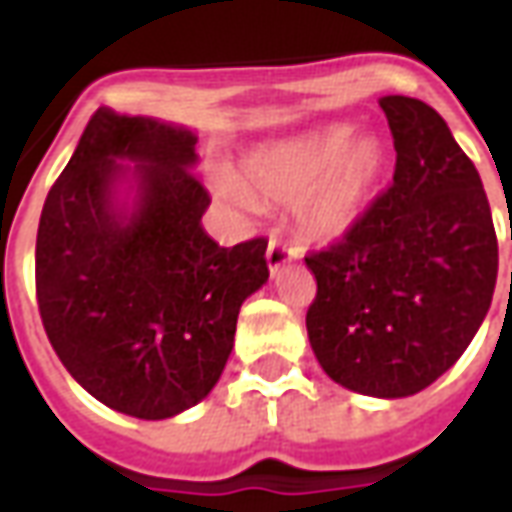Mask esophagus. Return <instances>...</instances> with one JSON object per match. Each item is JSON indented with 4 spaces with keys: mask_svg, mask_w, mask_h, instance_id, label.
Wrapping results in <instances>:
<instances>
[{
    "mask_svg": "<svg viewBox=\"0 0 512 512\" xmlns=\"http://www.w3.org/2000/svg\"><path fill=\"white\" fill-rule=\"evenodd\" d=\"M298 246L295 244H287V241H279V238H271L268 241V249H266V263H268V271L271 274H279L285 263H293L298 260Z\"/></svg>",
    "mask_w": 512,
    "mask_h": 512,
    "instance_id": "esophagus-1",
    "label": "esophagus"
}]
</instances>
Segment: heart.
Here are the masks:
<instances>
[{
	"instance_id": "b5f03b06",
	"label": "heart",
	"mask_w": 512,
	"mask_h": 512,
	"mask_svg": "<svg viewBox=\"0 0 512 512\" xmlns=\"http://www.w3.org/2000/svg\"><path fill=\"white\" fill-rule=\"evenodd\" d=\"M382 173V149L358 138L350 124H331L301 138L279 140L252 151L241 176L249 195L298 200V217L309 236L336 238L361 217ZM227 195L236 187L222 184Z\"/></svg>"
}]
</instances>
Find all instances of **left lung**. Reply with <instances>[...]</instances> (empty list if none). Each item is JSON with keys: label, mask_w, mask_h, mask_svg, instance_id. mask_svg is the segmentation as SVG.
I'll return each instance as SVG.
<instances>
[{"label": "left lung", "mask_w": 512, "mask_h": 512, "mask_svg": "<svg viewBox=\"0 0 512 512\" xmlns=\"http://www.w3.org/2000/svg\"><path fill=\"white\" fill-rule=\"evenodd\" d=\"M393 184L342 241L306 255V331L333 382L401 399L448 372L478 333L499 249L478 170L431 105L388 94ZM512 238V233H510Z\"/></svg>", "instance_id": "obj_1"}]
</instances>
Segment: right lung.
Wrapping results in <instances>:
<instances>
[{
    "instance_id": "1",
    "label": "right lung",
    "mask_w": 512,
    "mask_h": 512,
    "mask_svg": "<svg viewBox=\"0 0 512 512\" xmlns=\"http://www.w3.org/2000/svg\"><path fill=\"white\" fill-rule=\"evenodd\" d=\"M195 143L187 127L100 108L37 227L48 342L81 388L132 418H173L206 399L238 309L268 282L266 238L219 246L200 225L211 198L192 173ZM127 178L132 209L115 203Z\"/></svg>"
}]
</instances>
